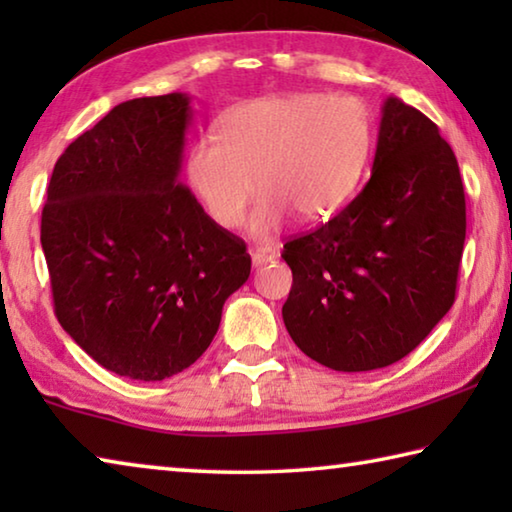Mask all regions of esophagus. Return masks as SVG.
<instances>
[{
    "instance_id": "34e87169",
    "label": "esophagus",
    "mask_w": 512,
    "mask_h": 512,
    "mask_svg": "<svg viewBox=\"0 0 512 512\" xmlns=\"http://www.w3.org/2000/svg\"><path fill=\"white\" fill-rule=\"evenodd\" d=\"M250 259H253V266H264L268 262H275L277 255L273 250H253V253H250Z\"/></svg>"
}]
</instances>
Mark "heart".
Instances as JSON below:
<instances>
[{"label": "heart", "mask_w": 512, "mask_h": 512, "mask_svg": "<svg viewBox=\"0 0 512 512\" xmlns=\"http://www.w3.org/2000/svg\"><path fill=\"white\" fill-rule=\"evenodd\" d=\"M372 144L375 124L357 97L268 94L225 112L219 142L198 140L189 146L185 183L205 214L225 230L244 223L259 189L250 235L268 241L291 212L302 221H325L343 210L366 176Z\"/></svg>", "instance_id": "1"}]
</instances>
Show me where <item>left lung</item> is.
I'll use <instances>...</instances> for the list:
<instances>
[{
    "instance_id": "8db88e82",
    "label": "left lung",
    "mask_w": 512,
    "mask_h": 512,
    "mask_svg": "<svg viewBox=\"0 0 512 512\" xmlns=\"http://www.w3.org/2000/svg\"><path fill=\"white\" fill-rule=\"evenodd\" d=\"M465 192L438 126L397 97L381 106L372 173L318 230L284 244L293 343L339 372L386 368L454 305Z\"/></svg>"
}]
</instances>
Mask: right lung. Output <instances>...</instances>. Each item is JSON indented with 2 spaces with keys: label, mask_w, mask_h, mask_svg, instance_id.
Masks as SVG:
<instances>
[{
  "label": "right lung",
  "mask_w": 512,
  "mask_h": 512,
  "mask_svg": "<svg viewBox=\"0 0 512 512\" xmlns=\"http://www.w3.org/2000/svg\"><path fill=\"white\" fill-rule=\"evenodd\" d=\"M189 94L119 103L67 146L40 241L58 323L115 375L162 381L210 348L250 255L180 185Z\"/></svg>",
  "instance_id": "obj_1"
}]
</instances>
